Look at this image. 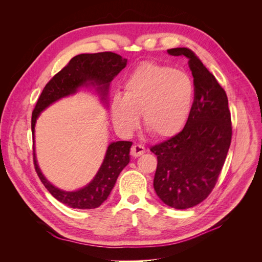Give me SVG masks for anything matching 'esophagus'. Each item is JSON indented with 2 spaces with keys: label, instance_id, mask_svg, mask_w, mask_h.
<instances>
[{
  "label": "esophagus",
  "instance_id": "34e87169",
  "mask_svg": "<svg viewBox=\"0 0 262 262\" xmlns=\"http://www.w3.org/2000/svg\"><path fill=\"white\" fill-rule=\"evenodd\" d=\"M145 153V147L141 144H134L131 147V155L133 157H139Z\"/></svg>",
  "mask_w": 262,
  "mask_h": 262
}]
</instances>
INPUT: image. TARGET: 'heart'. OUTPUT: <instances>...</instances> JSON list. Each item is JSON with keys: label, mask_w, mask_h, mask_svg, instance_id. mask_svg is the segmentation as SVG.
Segmentation results:
<instances>
[{"label": "heart", "mask_w": 262, "mask_h": 262, "mask_svg": "<svg viewBox=\"0 0 262 262\" xmlns=\"http://www.w3.org/2000/svg\"><path fill=\"white\" fill-rule=\"evenodd\" d=\"M193 98V84L181 71L144 63L128 77L123 96L115 95L110 114L115 128L129 136L139 125L155 138H170L184 126Z\"/></svg>", "instance_id": "b5f03b06"}]
</instances>
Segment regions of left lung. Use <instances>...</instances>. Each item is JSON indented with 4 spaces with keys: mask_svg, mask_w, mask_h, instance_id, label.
I'll list each match as a JSON object with an SVG mask.
<instances>
[{
    "mask_svg": "<svg viewBox=\"0 0 262 262\" xmlns=\"http://www.w3.org/2000/svg\"><path fill=\"white\" fill-rule=\"evenodd\" d=\"M167 52L189 60L194 99L182 131L150 147L157 156L154 190L166 205L185 210L207 199L216 184L231 145V112L225 91L193 51Z\"/></svg>",
    "mask_w": 262,
    "mask_h": 262,
    "instance_id": "1",
    "label": "left lung"
}]
</instances>
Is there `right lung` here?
Here are the masks:
<instances>
[{"label":"right lung","mask_w":262,"mask_h":262,"mask_svg":"<svg viewBox=\"0 0 262 262\" xmlns=\"http://www.w3.org/2000/svg\"><path fill=\"white\" fill-rule=\"evenodd\" d=\"M126 59L114 52L83 53L72 58L68 66L55 74L39 97L31 117V132L35 142V125L37 119L46 108L53 102L74 95L82 87H94L101 104L108 106L109 86L114 77L126 66ZM132 142H112L96 175L85 187L75 191H66L53 186L45 177L37 163L34 147L35 168L47 190L61 203L73 209H96L107 200L116 184L119 173L130 162Z\"/></svg>","instance_id":"obj_1"}]
</instances>
